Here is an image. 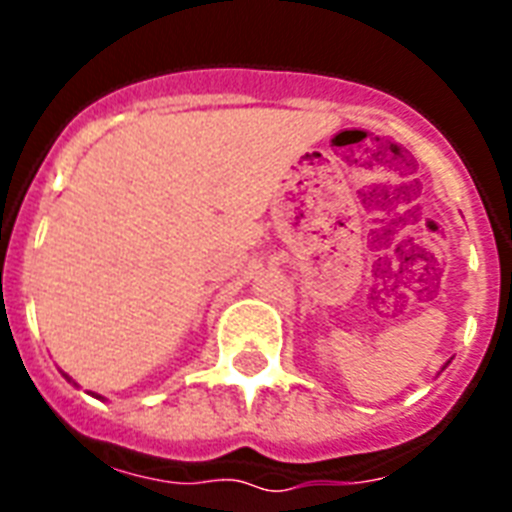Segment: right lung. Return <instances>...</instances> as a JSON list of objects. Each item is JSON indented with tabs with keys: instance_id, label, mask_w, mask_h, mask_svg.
Returning <instances> with one entry per match:
<instances>
[{
	"instance_id": "add662e5",
	"label": "right lung",
	"mask_w": 512,
	"mask_h": 512,
	"mask_svg": "<svg viewBox=\"0 0 512 512\" xmlns=\"http://www.w3.org/2000/svg\"><path fill=\"white\" fill-rule=\"evenodd\" d=\"M63 377H66V380H68V382H74V380H71V377H68V374H63ZM74 385H76V382H74ZM98 398H100V396H98Z\"/></svg>"
}]
</instances>
